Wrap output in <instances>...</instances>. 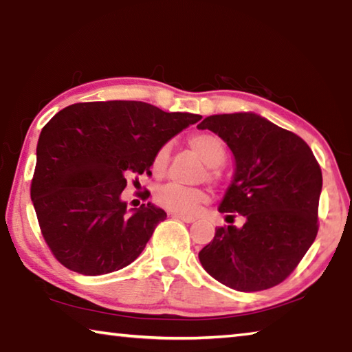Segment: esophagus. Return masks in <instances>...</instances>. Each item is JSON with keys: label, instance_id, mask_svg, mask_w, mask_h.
Masks as SVG:
<instances>
[{"label": "esophagus", "instance_id": "esophagus-1", "mask_svg": "<svg viewBox=\"0 0 352 352\" xmlns=\"http://www.w3.org/2000/svg\"><path fill=\"white\" fill-rule=\"evenodd\" d=\"M172 217H175V219H180V220H183V222H186V223H192V222H195V219H194V217L183 216V214H172Z\"/></svg>", "mask_w": 352, "mask_h": 352}]
</instances>
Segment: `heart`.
Wrapping results in <instances>:
<instances>
[{
    "mask_svg": "<svg viewBox=\"0 0 352 352\" xmlns=\"http://www.w3.org/2000/svg\"><path fill=\"white\" fill-rule=\"evenodd\" d=\"M189 146L199 155L208 168H217L225 160V147L217 136L211 133H199L190 136ZM170 144L166 142L153 155L152 169L155 175H162L169 163ZM157 204L170 212L194 214L197 208L206 200V194L197 188H184L180 184L168 183L158 189L155 195Z\"/></svg>",
    "mask_w": 352,
    "mask_h": 352,
    "instance_id": "1",
    "label": "heart"
}]
</instances>
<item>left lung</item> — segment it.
Segmentation results:
<instances>
[{
  "instance_id": "obj_1",
  "label": "left lung",
  "mask_w": 352,
  "mask_h": 352,
  "mask_svg": "<svg viewBox=\"0 0 352 352\" xmlns=\"http://www.w3.org/2000/svg\"><path fill=\"white\" fill-rule=\"evenodd\" d=\"M197 129L219 135L234 157V174L219 212H237L200 250L204 269L226 287L259 292L283 283L318 233L321 169L300 136L256 113L205 118Z\"/></svg>"
}]
</instances>
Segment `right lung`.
Listing matches in <instances>:
<instances>
[{"label": "right lung", "mask_w": 352, "mask_h": 352, "mask_svg": "<svg viewBox=\"0 0 352 352\" xmlns=\"http://www.w3.org/2000/svg\"><path fill=\"white\" fill-rule=\"evenodd\" d=\"M200 119L140 100H107L73 104L46 124L31 199L62 265L98 276L138 258L166 212L151 201L127 211L121 200L127 178L151 175L155 152Z\"/></svg>", "instance_id": "add662e5"}]
</instances>
